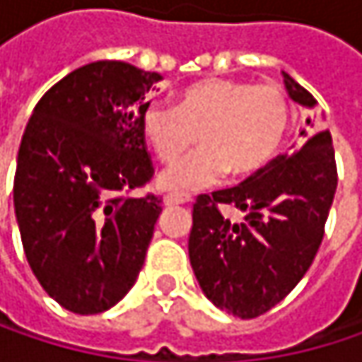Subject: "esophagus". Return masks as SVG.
<instances>
[{"mask_svg": "<svg viewBox=\"0 0 362 362\" xmlns=\"http://www.w3.org/2000/svg\"><path fill=\"white\" fill-rule=\"evenodd\" d=\"M163 203L165 205H184V203H190V197L188 194H176V192H170L163 197Z\"/></svg>", "mask_w": 362, "mask_h": 362, "instance_id": "obj_1", "label": "esophagus"}]
</instances>
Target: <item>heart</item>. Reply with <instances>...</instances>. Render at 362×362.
Masks as SVG:
<instances>
[{
	"mask_svg": "<svg viewBox=\"0 0 362 362\" xmlns=\"http://www.w3.org/2000/svg\"><path fill=\"white\" fill-rule=\"evenodd\" d=\"M291 125V105L276 86L237 79H205L178 92L174 107L159 103L140 112L144 142L161 163H174L159 176L163 190L186 192L220 182L226 172L245 180L264 170L281 151Z\"/></svg>",
	"mask_w": 362,
	"mask_h": 362,
	"instance_id": "obj_1",
	"label": "heart"
}]
</instances>
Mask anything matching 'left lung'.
Wrapping results in <instances>:
<instances>
[{
	"mask_svg": "<svg viewBox=\"0 0 362 362\" xmlns=\"http://www.w3.org/2000/svg\"><path fill=\"white\" fill-rule=\"evenodd\" d=\"M293 103L315 109L317 100L283 73ZM310 127L315 123L306 119ZM293 155H279L233 188L199 194L192 205L188 255L194 276L220 310L255 319L276 306L302 281L321 247L337 188L331 134L302 132ZM222 206L246 214L241 223Z\"/></svg>",
	"mask_w": 362,
	"mask_h": 362,
	"instance_id": "8db88e82",
	"label": "left lung"
}]
</instances>
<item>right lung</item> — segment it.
<instances>
[{
    "label": "right lung",
    "mask_w": 362,
    "mask_h": 362,
    "mask_svg": "<svg viewBox=\"0 0 362 362\" xmlns=\"http://www.w3.org/2000/svg\"><path fill=\"white\" fill-rule=\"evenodd\" d=\"M159 73L121 60L75 69L27 123L16 159L14 211L29 266L62 308L98 315L132 289L161 199L125 192L153 178L140 129Z\"/></svg>",
    "instance_id": "right-lung-1"
}]
</instances>
